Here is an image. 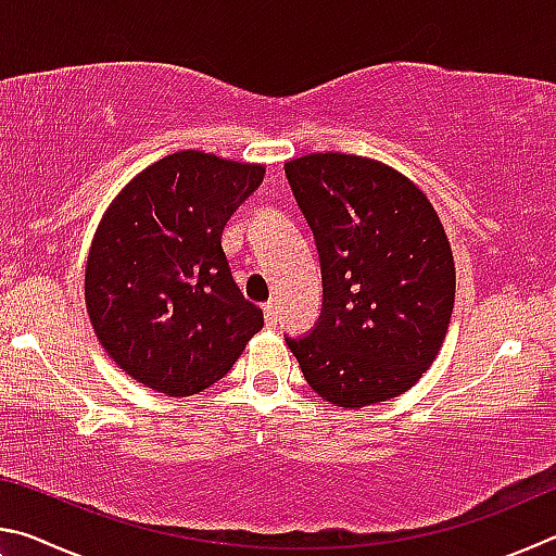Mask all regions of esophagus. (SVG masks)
Masks as SVG:
<instances>
[{
  "instance_id": "1",
  "label": "esophagus",
  "mask_w": 556,
  "mask_h": 556,
  "mask_svg": "<svg viewBox=\"0 0 556 556\" xmlns=\"http://www.w3.org/2000/svg\"><path fill=\"white\" fill-rule=\"evenodd\" d=\"M262 312H265V321H267V326H277V321H279V308H277V304H265L262 306Z\"/></svg>"
}]
</instances>
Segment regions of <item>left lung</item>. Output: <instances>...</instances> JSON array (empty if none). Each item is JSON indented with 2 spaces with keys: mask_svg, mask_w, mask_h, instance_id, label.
<instances>
[{
  "mask_svg": "<svg viewBox=\"0 0 556 556\" xmlns=\"http://www.w3.org/2000/svg\"><path fill=\"white\" fill-rule=\"evenodd\" d=\"M314 232L324 304L289 351L316 394L368 407L407 392L434 363L454 312L456 267L434 205L392 166L353 154L285 164Z\"/></svg>",
  "mask_w": 556,
  "mask_h": 556,
  "instance_id": "1",
  "label": "left lung"
}]
</instances>
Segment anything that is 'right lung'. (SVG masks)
I'll use <instances>...</instances> for the list:
<instances>
[{
    "instance_id": "add662e5",
    "label": "right lung",
    "mask_w": 556,
    "mask_h": 556,
    "mask_svg": "<svg viewBox=\"0 0 556 556\" xmlns=\"http://www.w3.org/2000/svg\"><path fill=\"white\" fill-rule=\"evenodd\" d=\"M262 178L260 164L186 149L147 166L110 203L90 244L86 306L129 378L168 397L195 394L265 326L220 242Z\"/></svg>"
}]
</instances>
